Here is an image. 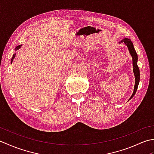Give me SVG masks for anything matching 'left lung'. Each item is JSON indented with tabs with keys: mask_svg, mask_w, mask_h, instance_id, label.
<instances>
[{
	"mask_svg": "<svg viewBox=\"0 0 154 154\" xmlns=\"http://www.w3.org/2000/svg\"><path fill=\"white\" fill-rule=\"evenodd\" d=\"M119 43H124L126 46L128 48V51L130 52V55L132 57V64H133V72L134 74V77H135V85H134V91L133 93L132 94V96L130 97L128 100H130L134 96V94L136 92L137 89H138V85L140 83V69L139 67L138 66V55L136 54V51L134 49V47L133 43L131 42V40L128 38H124L122 40H121Z\"/></svg>",
	"mask_w": 154,
	"mask_h": 154,
	"instance_id": "1",
	"label": "left lung"
}]
</instances>
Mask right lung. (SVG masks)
<instances>
[{"instance_id":"right-lung-1","label":"right lung","mask_w":154,"mask_h":154,"mask_svg":"<svg viewBox=\"0 0 154 154\" xmlns=\"http://www.w3.org/2000/svg\"><path fill=\"white\" fill-rule=\"evenodd\" d=\"M20 47H21V45H19L18 46H17L15 48V51H17L18 50H19V49L20 48ZM15 55H16V53L13 54V55H12V57L11 59V63H12V61H13V60H14V58L15 57Z\"/></svg>"}]
</instances>
